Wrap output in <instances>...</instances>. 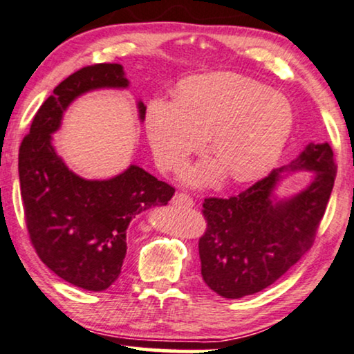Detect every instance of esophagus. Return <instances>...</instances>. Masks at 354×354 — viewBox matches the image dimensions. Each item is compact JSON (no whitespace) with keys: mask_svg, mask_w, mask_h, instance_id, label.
I'll return each mask as SVG.
<instances>
[{"mask_svg":"<svg viewBox=\"0 0 354 354\" xmlns=\"http://www.w3.org/2000/svg\"><path fill=\"white\" fill-rule=\"evenodd\" d=\"M171 204L173 205H183V207H192V205H194V201H192L191 196L183 194V192H180V194H174V197L171 199Z\"/></svg>","mask_w":354,"mask_h":354,"instance_id":"1","label":"esophagus"}]
</instances>
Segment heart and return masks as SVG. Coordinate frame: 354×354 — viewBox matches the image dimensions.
<instances>
[{
  "label": "heart",
  "mask_w": 354,
  "mask_h": 354,
  "mask_svg": "<svg viewBox=\"0 0 354 354\" xmlns=\"http://www.w3.org/2000/svg\"><path fill=\"white\" fill-rule=\"evenodd\" d=\"M155 162L176 169L205 147L216 162L199 163L185 173L189 185H207L219 167L234 181L266 174L283 152L295 126V111L283 93L268 91L246 75L215 73L186 79L178 98H155L145 116Z\"/></svg>",
  "instance_id": "b5f03b06"
}]
</instances>
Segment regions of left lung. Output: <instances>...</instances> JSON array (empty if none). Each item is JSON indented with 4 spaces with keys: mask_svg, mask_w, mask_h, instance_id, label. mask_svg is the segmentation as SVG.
Returning a JSON list of instances; mask_svg holds the SVG:
<instances>
[{
    "mask_svg": "<svg viewBox=\"0 0 354 354\" xmlns=\"http://www.w3.org/2000/svg\"><path fill=\"white\" fill-rule=\"evenodd\" d=\"M335 169L330 145L310 142L293 162L239 196L205 199L207 232L199 241V257L207 286L223 298L238 299L285 275L313 246ZM296 171H311L308 186L280 196L281 181Z\"/></svg>",
    "mask_w": 354,
    "mask_h": 354,
    "instance_id": "8db88e82",
    "label": "left lung"
}]
</instances>
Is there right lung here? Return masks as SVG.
I'll return each mask as SVG.
<instances>
[{"mask_svg":"<svg viewBox=\"0 0 354 354\" xmlns=\"http://www.w3.org/2000/svg\"><path fill=\"white\" fill-rule=\"evenodd\" d=\"M129 87L118 63L93 64L66 77L37 111L19 149V181L30 241L41 262L68 283L103 291L115 283L126 257L131 220L167 205L174 189L131 163L110 180H86L53 147L64 111L84 93ZM139 121L145 105L138 100Z\"/></svg>","mask_w":354,"mask_h":354,"instance_id":"obj_1","label":"right lung"}]
</instances>
